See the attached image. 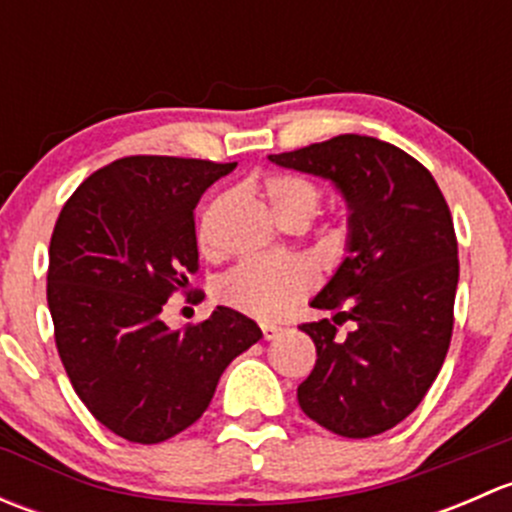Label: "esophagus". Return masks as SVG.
<instances>
[{
	"label": "esophagus",
	"mask_w": 512,
	"mask_h": 512,
	"mask_svg": "<svg viewBox=\"0 0 512 512\" xmlns=\"http://www.w3.org/2000/svg\"><path fill=\"white\" fill-rule=\"evenodd\" d=\"M280 332L282 329L277 327V324H262V337L265 339H275Z\"/></svg>",
	"instance_id": "esophagus-1"
}]
</instances>
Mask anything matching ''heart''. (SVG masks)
<instances>
[{"label":"heart","instance_id":"1","mask_svg":"<svg viewBox=\"0 0 512 512\" xmlns=\"http://www.w3.org/2000/svg\"><path fill=\"white\" fill-rule=\"evenodd\" d=\"M265 198L270 200L272 210L285 225L289 220H304L309 223L319 208V190L297 175L275 173L262 180ZM223 200L210 205L203 213L198 225V242L203 252L215 250L213 225ZM317 282L312 265L299 257H280V260H245L218 280L215 294L225 307L247 317L270 319L282 317L289 312L309 289Z\"/></svg>","mask_w":512,"mask_h":512}]
</instances>
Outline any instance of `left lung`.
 Masks as SVG:
<instances>
[{"instance_id":"left-lung-1","label":"left lung","mask_w":512,"mask_h":512,"mask_svg":"<svg viewBox=\"0 0 512 512\" xmlns=\"http://www.w3.org/2000/svg\"><path fill=\"white\" fill-rule=\"evenodd\" d=\"M270 160L332 180L349 208L347 257L309 302L334 317L302 324L317 364L297 401L337 436H379L421 404L451 344V210L433 175L379 138L344 133ZM347 318L355 332L342 338L336 327Z\"/></svg>"}]
</instances>
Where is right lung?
<instances>
[{
    "instance_id": "right-lung-1",
    "label": "right lung",
    "mask_w": 512,
    "mask_h": 512,
    "mask_svg": "<svg viewBox=\"0 0 512 512\" xmlns=\"http://www.w3.org/2000/svg\"><path fill=\"white\" fill-rule=\"evenodd\" d=\"M235 165L113 160L74 190L54 225L46 302L56 349L86 409L126 441L160 443L193 426L227 364L262 337L230 307L175 332L160 319L198 272L195 205Z\"/></svg>"
}]
</instances>
